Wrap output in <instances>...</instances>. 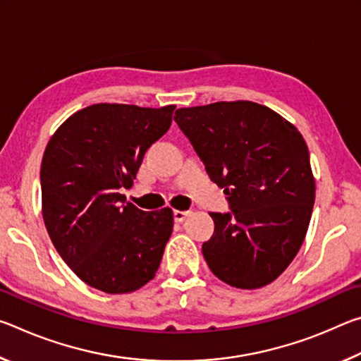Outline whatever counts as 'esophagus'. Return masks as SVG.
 I'll return each mask as SVG.
<instances>
[{
  "mask_svg": "<svg viewBox=\"0 0 361 361\" xmlns=\"http://www.w3.org/2000/svg\"><path fill=\"white\" fill-rule=\"evenodd\" d=\"M189 215V212L188 210H175L173 212V218H175V221H178V223H181V221H185V218Z\"/></svg>",
  "mask_w": 361,
  "mask_h": 361,
  "instance_id": "esophagus-1",
  "label": "esophagus"
}]
</instances>
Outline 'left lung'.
<instances>
[{"label": "left lung", "mask_w": 361, "mask_h": 361, "mask_svg": "<svg viewBox=\"0 0 361 361\" xmlns=\"http://www.w3.org/2000/svg\"><path fill=\"white\" fill-rule=\"evenodd\" d=\"M173 119L228 195L231 212L210 213L215 232L202 245L210 271L242 290L274 282L312 216L315 180L302 135L271 108L243 100L180 108Z\"/></svg>", "instance_id": "left-lung-1"}]
</instances>
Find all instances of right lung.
Returning a JSON list of instances; mask_svg holds the SVG:
<instances>
[{
	"label": "right lung",
	"mask_w": 361,
	"mask_h": 361,
	"mask_svg": "<svg viewBox=\"0 0 361 361\" xmlns=\"http://www.w3.org/2000/svg\"><path fill=\"white\" fill-rule=\"evenodd\" d=\"M173 105L97 103L70 116L41 162L42 218L54 247L92 288L121 295L156 276L173 212L126 204L145 152L172 124Z\"/></svg>",
	"instance_id": "add662e5"
}]
</instances>
